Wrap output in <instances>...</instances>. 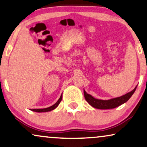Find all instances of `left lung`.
<instances>
[{"label": "left lung", "instance_id": "1", "mask_svg": "<svg viewBox=\"0 0 147 147\" xmlns=\"http://www.w3.org/2000/svg\"><path fill=\"white\" fill-rule=\"evenodd\" d=\"M136 89V87L134 88L133 90L131 92H128V93L126 94L125 95H123L120 97L112 98V99L110 100H100L96 99L94 97H93L92 95L88 94L84 89V97L88 103L91 105L92 107L97 108V109H101V110H106V109H112V108H116L119 106L124 103H125L130 99V97L132 96V94L134 93L135 90Z\"/></svg>", "mask_w": 147, "mask_h": 147}]
</instances>
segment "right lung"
Wrapping results in <instances>:
<instances>
[{
	"label": "right lung",
	"instance_id": "add662e5",
	"mask_svg": "<svg viewBox=\"0 0 147 147\" xmlns=\"http://www.w3.org/2000/svg\"><path fill=\"white\" fill-rule=\"evenodd\" d=\"M61 100H62V94L61 95V96H60L59 99L57 100V102H56L55 104H53V106H50V107L46 108H42V109H32L31 110H32V111L36 112H46L51 111V110L55 109V108L57 107L60 102H61Z\"/></svg>",
	"mask_w": 147,
	"mask_h": 147
}]
</instances>
